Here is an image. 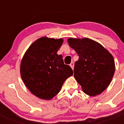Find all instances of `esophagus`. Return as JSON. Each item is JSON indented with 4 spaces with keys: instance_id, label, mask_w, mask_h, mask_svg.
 Masks as SVG:
<instances>
[{
    "instance_id": "obj_1",
    "label": "esophagus",
    "mask_w": 124,
    "mask_h": 124,
    "mask_svg": "<svg viewBox=\"0 0 124 124\" xmlns=\"http://www.w3.org/2000/svg\"><path fill=\"white\" fill-rule=\"evenodd\" d=\"M70 66H71V68L73 70V68H74V63H73V62L71 63V64H70Z\"/></svg>"
}]
</instances>
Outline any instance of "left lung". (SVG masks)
<instances>
[{
    "label": "left lung",
    "instance_id": "obj_1",
    "mask_svg": "<svg viewBox=\"0 0 124 124\" xmlns=\"http://www.w3.org/2000/svg\"><path fill=\"white\" fill-rule=\"evenodd\" d=\"M69 45L79 56L74 64V78L86 94L102 93L111 82L115 72L113 56L99 43L89 38H70Z\"/></svg>",
    "mask_w": 124,
    "mask_h": 124
}]
</instances>
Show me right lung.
Segmentation results:
<instances>
[{
  "label": "right lung",
  "mask_w": 124,
  "mask_h": 124,
  "mask_svg": "<svg viewBox=\"0 0 124 124\" xmlns=\"http://www.w3.org/2000/svg\"><path fill=\"white\" fill-rule=\"evenodd\" d=\"M63 39L42 37L29 47L21 62L23 81L33 94L50 100L60 91L65 80L73 74L64 64L61 54H57Z\"/></svg>",
  "instance_id": "1"
}]
</instances>
